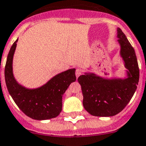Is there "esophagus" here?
<instances>
[{
    "mask_svg": "<svg viewBox=\"0 0 146 146\" xmlns=\"http://www.w3.org/2000/svg\"><path fill=\"white\" fill-rule=\"evenodd\" d=\"M82 73V70L79 69V68H78V69H76V77L78 78L79 76H81Z\"/></svg>",
    "mask_w": 146,
    "mask_h": 146,
    "instance_id": "esophagus-1",
    "label": "esophagus"
}]
</instances>
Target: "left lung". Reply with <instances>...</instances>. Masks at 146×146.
<instances>
[{"instance_id":"left-lung-1","label":"left lung","mask_w":146,"mask_h":146,"mask_svg":"<svg viewBox=\"0 0 146 146\" xmlns=\"http://www.w3.org/2000/svg\"><path fill=\"white\" fill-rule=\"evenodd\" d=\"M120 56L128 70L127 78H104L92 73L78 77L83 106L90 115L110 117L122 111L131 99L139 82L140 70L134 49L122 30L117 28Z\"/></svg>"}]
</instances>
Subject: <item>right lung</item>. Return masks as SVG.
I'll return each instance as SVG.
<instances>
[{
    "instance_id": "obj_1",
    "label": "right lung",
    "mask_w": 146,
    "mask_h": 146,
    "mask_svg": "<svg viewBox=\"0 0 146 146\" xmlns=\"http://www.w3.org/2000/svg\"><path fill=\"white\" fill-rule=\"evenodd\" d=\"M17 39L9 52L5 66V81L12 99L28 117L38 120L57 117L62 108V96L69 85L76 80V69L56 75L42 87L28 89L17 83L14 77L12 62Z\"/></svg>"
}]
</instances>
